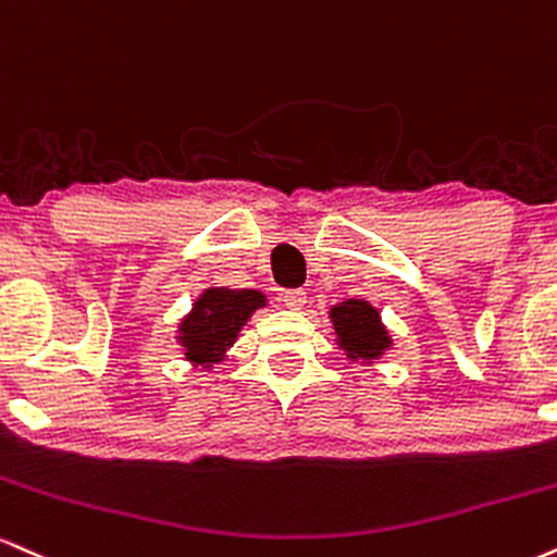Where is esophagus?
Returning <instances> with one entry per match:
<instances>
[{"label":"esophagus","instance_id":"1","mask_svg":"<svg viewBox=\"0 0 557 557\" xmlns=\"http://www.w3.org/2000/svg\"><path fill=\"white\" fill-rule=\"evenodd\" d=\"M281 299H284V305L289 307V310H302L307 302V294L302 289H286L281 294Z\"/></svg>","mask_w":557,"mask_h":557}]
</instances>
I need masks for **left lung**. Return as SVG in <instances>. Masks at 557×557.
I'll list each match as a JSON object with an SVG mask.
<instances>
[{
    "label": "left lung",
    "mask_w": 557,
    "mask_h": 557,
    "mask_svg": "<svg viewBox=\"0 0 557 557\" xmlns=\"http://www.w3.org/2000/svg\"><path fill=\"white\" fill-rule=\"evenodd\" d=\"M331 318L342 349L349 351L351 359H375L388 349L391 342L381 325V315L362 299H349L333 307Z\"/></svg>",
    "instance_id": "1"
}]
</instances>
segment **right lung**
I'll return each instance as SVG.
<instances>
[{
	"label": "right lung",
	"mask_w": 557,
	"mask_h": 557,
	"mask_svg": "<svg viewBox=\"0 0 557 557\" xmlns=\"http://www.w3.org/2000/svg\"><path fill=\"white\" fill-rule=\"evenodd\" d=\"M263 302L265 297L255 289H208L182 323L180 338L187 359L198 364L219 362L247 318Z\"/></svg>",
	"instance_id": "right-lung-1"
}]
</instances>
